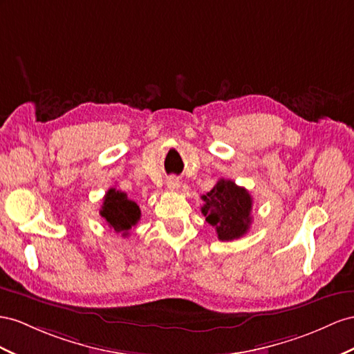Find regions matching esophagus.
Returning a JSON list of instances; mask_svg holds the SVG:
<instances>
[{
  "label": "esophagus",
  "mask_w": 354,
  "mask_h": 354,
  "mask_svg": "<svg viewBox=\"0 0 354 354\" xmlns=\"http://www.w3.org/2000/svg\"><path fill=\"white\" fill-rule=\"evenodd\" d=\"M167 189L169 192H178L179 189V187H180V183H179V179L176 178V176H170L169 179H167Z\"/></svg>",
  "instance_id": "34e87169"
}]
</instances>
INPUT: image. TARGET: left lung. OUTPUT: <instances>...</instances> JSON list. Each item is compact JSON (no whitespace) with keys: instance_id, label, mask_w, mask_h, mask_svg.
Returning <instances> with one entry per match:
<instances>
[{"instance_id":"8db88e82","label":"left lung","mask_w":354,"mask_h":354,"mask_svg":"<svg viewBox=\"0 0 354 354\" xmlns=\"http://www.w3.org/2000/svg\"><path fill=\"white\" fill-rule=\"evenodd\" d=\"M202 214L220 241L239 239L248 232L252 198L245 188L230 179H220L209 193L202 196Z\"/></svg>"}]
</instances>
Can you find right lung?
<instances>
[{"label": "right lung", "instance_id": "add662e5", "mask_svg": "<svg viewBox=\"0 0 354 354\" xmlns=\"http://www.w3.org/2000/svg\"><path fill=\"white\" fill-rule=\"evenodd\" d=\"M100 215L106 220L109 227L116 233H122V236H127L131 227H134L140 220V207L138 203L130 201L125 193L116 188H111L107 189L103 198Z\"/></svg>", "mask_w": 354, "mask_h": 354}]
</instances>
